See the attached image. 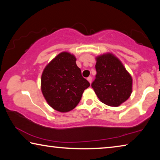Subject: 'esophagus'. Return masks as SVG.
<instances>
[{
  "instance_id": "esophagus-1",
  "label": "esophagus",
  "mask_w": 160,
  "mask_h": 160,
  "mask_svg": "<svg viewBox=\"0 0 160 160\" xmlns=\"http://www.w3.org/2000/svg\"><path fill=\"white\" fill-rule=\"evenodd\" d=\"M87 80H88V82H90V83H91V82H92V77H90H90H88V79H87Z\"/></svg>"
}]
</instances>
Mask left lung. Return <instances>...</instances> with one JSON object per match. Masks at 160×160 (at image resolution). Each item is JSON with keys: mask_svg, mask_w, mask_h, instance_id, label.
Here are the masks:
<instances>
[{"mask_svg": "<svg viewBox=\"0 0 160 160\" xmlns=\"http://www.w3.org/2000/svg\"><path fill=\"white\" fill-rule=\"evenodd\" d=\"M96 78L92 88L100 101L110 107H118L132 91V79L119 59L112 53L97 56Z\"/></svg>", "mask_w": 160, "mask_h": 160, "instance_id": "left-lung-1", "label": "left lung"}]
</instances>
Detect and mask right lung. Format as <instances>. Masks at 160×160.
<instances>
[{
  "label": "right lung",
  "instance_id": "right-lung-1",
  "mask_svg": "<svg viewBox=\"0 0 160 160\" xmlns=\"http://www.w3.org/2000/svg\"><path fill=\"white\" fill-rule=\"evenodd\" d=\"M90 83L81 74L73 54L63 51L43 70L41 90L48 104L54 110L68 112L80 102Z\"/></svg>",
  "mask_w": 160,
  "mask_h": 160
}]
</instances>
